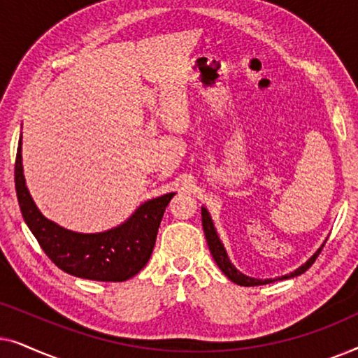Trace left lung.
Returning a JSON list of instances; mask_svg holds the SVG:
<instances>
[{
	"label": "left lung",
	"instance_id": "1",
	"mask_svg": "<svg viewBox=\"0 0 358 358\" xmlns=\"http://www.w3.org/2000/svg\"><path fill=\"white\" fill-rule=\"evenodd\" d=\"M202 227H203V233H205V238H207V244H208V249L210 252H212V256L215 259V262H217V266L222 268V272L227 275L229 280L238 283V285H243V287H256V285H266V283H272L275 282V278H268V280H257V278H251L248 275H244L239 271H236V267L233 266L231 262H229L228 259V254L224 251L222 241H220L217 231H215V227H213V222L212 218H210V213L207 210L202 208ZM322 248H324V244L317 249V252L313 256L310 261H308L305 266L298 267L295 272L288 273V275H283L282 278H292V277H296V275H301L303 272H306L308 268H310L315 261L320 256V252L322 251Z\"/></svg>",
	"mask_w": 358,
	"mask_h": 358
}]
</instances>
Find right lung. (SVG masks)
<instances>
[{
    "instance_id": "obj_1",
    "label": "right lung",
    "mask_w": 358,
    "mask_h": 358,
    "mask_svg": "<svg viewBox=\"0 0 358 358\" xmlns=\"http://www.w3.org/2000/svg\"><path fill=\"white\" fill-rule=\"evenodd\" d=\"M22 143L19 141L14 182L24 222L43 252L66 273L97 282H124L136 275L150 261L164 210L174 197L166 194L141 205L119 228L106 233L81 234L48 222L27 192L22 174Z\"/></svg>"
}]
</instances>
